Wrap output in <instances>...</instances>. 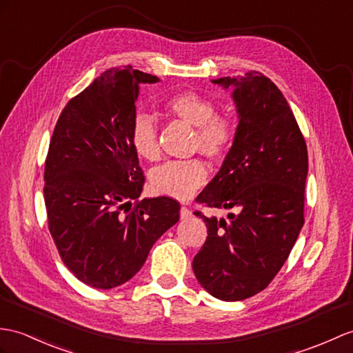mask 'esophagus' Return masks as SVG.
Listing matches in <instances>:
<instances>
[{
  "label": "esophagus",
  "instance_id": "obj_1",
  "mask_svg": "<svg viewBox=\"0 0 353 353\" xmlns=\"http://www.w3.org/2000/svg\"><path fill=\"white\" fill-rule=\"evenodd\" d=\"M191 215H192L191 210L186 206H182V209H180V219H188Z\"/></svg>",
  "mask_w": 353,
  "mask_h": 353
}]
</instances>
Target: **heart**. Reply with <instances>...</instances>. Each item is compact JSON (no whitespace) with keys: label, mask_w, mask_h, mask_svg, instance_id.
Listing matches in <instances>:
<instances>
[{"label":"heart","mask_w":353,"mask_h":353,"mask_svg":"<svg viewBox=\"0 0 353 353\" xmlns=\"http://www.w3.org/2000/svg\"><path fill=\"white\" fill-rule=\"evenodd\" d=\"M163 108L171 116L195 126L194 149L214 161L224 159L232 150L236 139V125L232 117L216 114V105L209 97L194 92H180L163 102ZM129 141L139 158L158 161L161 147L158 129L149 114L139 112L134 117L129 130ZM208 168L199 158L170 161L150 173V185L154 192L188 200L206 183Z\"/></svg>","instance_id":"obj_1"}]
</instances>
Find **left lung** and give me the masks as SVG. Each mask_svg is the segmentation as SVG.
I'll list each match as a JSON object with an SVG mask.
<instances>
[{
    "instance_id": "obj_1",
    "label": "left lung",
    "mask_w": 353,
    "mask_h": 353,
    "mask_svg": "<svg viewBox=\"0 0 353 353\" xmlns=\"http://www.w3.org/2000/svg\"><path fill=\"white\" fill-rule=\"evenodd\" d=\"M233 88L239 123L218 174L196 196L237 214L208 218V239L192 269L203 289L221 301H242L274 280L304 225L308 173L305 139L278 87L250 72L212 81Z\"/></svg>"
}]
</instances>
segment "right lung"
Here are the masks:
<instances>
[{
    "instance_id": "obj_1",
    "label": "right lung",
    "mask_w": 353,
    "mask_h": 353,
    "mask_svg": "<svg viewBox=\"0 0 353 353\" xmlns=\"http://www.w3.org/2000/svg\"><path fill=\"white\" fill-rule=\"evenodd\" d=\"M158 81L130 65L103 72L64 106L49 143V232L63 263L94 289L129 281L180 216L170 196L138 200L145 179L129 130L139 84Z\"/></svg>"
}]
</instances>
